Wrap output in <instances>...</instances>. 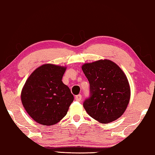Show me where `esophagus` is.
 <instances>
[{
  "label": "esophagus",
  "mask_w": 155,
  "mask_h": 155,
  "mask_svg": "<svg viewBox=\"0 0 155 155\" xmlns=\"http://www.w3.org/2000/svg\"><path fill=\"white\" fill-rule=\"evenodd\" d=\"M75 100H77V101H81V95H76Z\"/></svg>",
  "instance_id": "34e87169"
}]
</instances>
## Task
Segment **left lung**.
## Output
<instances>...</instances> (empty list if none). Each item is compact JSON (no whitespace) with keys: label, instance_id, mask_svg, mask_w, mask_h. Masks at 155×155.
<instances>
[{"label":"left lung","instance_id":"left-lung-1","mask_svg":"<svg viewBox=\"0 0 155 155\" xmlns=\"http://www.w3.org/2000/svg\"><path fill=\"white\" fill-rule=\"evenodd\" d=\"M81 68L90 84L91 97L84 102L86 112L102 124L118 119L130 97L129 83L122 69L107 59L85 63Z\"/></svg>","mask_w":155,"mask_h":155}]
</instances>
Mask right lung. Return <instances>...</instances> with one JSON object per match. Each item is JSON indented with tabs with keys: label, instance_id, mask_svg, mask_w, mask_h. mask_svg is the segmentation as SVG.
<instances>
[{
	"label": "right lung",
	"instance_id": "obj_1",
	"mask_svg": "<svg viewBox=\"0 0 155 155\" xmlns=\"http://www.w3.org/2000/svg\"><path fill=\"white\" fill-rule=\"evenodd\" d=\"M67 67L53 64L38 67L26 81L21 100L28 114L44 126L54 125L66 116L74 100L62 78Z\"/></svg>",
	"mask_w": 155,
	"mask_h": 155
}]
</instances>
